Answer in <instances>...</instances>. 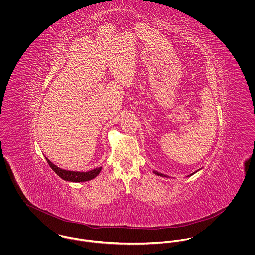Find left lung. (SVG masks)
<instances>
[{"mask_svg":"<svg viewBox=\"0 0 255 255\" xmlns=\"http://www.w3.org/2000/svg\"><path fill=\"white\" fill-rule=\"evenodd\" d=\"M198 171H199V170H197V171H195V172H194V173H192V174H190V175H188V176H187V177H190V176H192V175H193V174H195V173H196V172H198ZM154 174H155V175H157V176H160V177H164V178H169V177H168V176H166V175H164V174H161V173H159V172H156V171H154Z\"/></svg>","mask_w":255,"mask_h":255,"instance_id":"8db88e82","label":"left lung"}]
</instances>
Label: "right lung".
<instances>
[{
	"label": "right lung",
	"mask_w": 255,
	"mask_h": 255,
	"mask_svg": "<svg viewBox=\"0 0 255 255\" xmlns=\"http://www.w3.org/2000/svg\"><path fill=\"white\" fill-rule=\"evenodd\" d=\"M46 161L48 162V164L52 168V170L61 179L68 181V182H82L93 180L94 178H96L99 175V173L101 172V169H102L100 167V168H96V169L88 171V172H74V171H68V170L59 168L58 166L53 164L48 158H46Z\"/></svg>",
	"instance_id": "add662e5"
}]
</instances>
